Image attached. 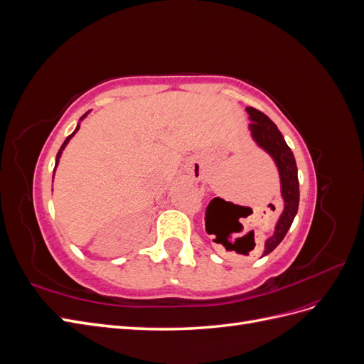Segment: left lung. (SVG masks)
Masks as SVG:
<instances>
[{
    "instance_id": "8db88e82",
    "label": "left lung",
    "mask_w": 364,
    "mask_h": 364,
    "mask_svg": "<svg viewBox=\"0 0 364 364\" xmlns=\"http://www.w3.org/2000/svg\"><path fill=\"white\" fill-rule=\"evenodd\" d=\"M246 112L252 121L249 130L253 141L257 142L258 147L269 153L277 164L281 179V196L284 200V211L279 215L277 226H274V232L264 245V257L269 255L281 243L293 223L297 208H299V181H297V167L293 151L287 146L277 124L267 115L253 107H246Z\"/></svg>"
}]
</instances>
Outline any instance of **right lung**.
<instances>
[{
    "label": "right lung",
    "mask_w": 364,
    "mask_h": 364,
    "mask_svg": "<svg viewBox=\"0 0 364 364\" xmlns=\"http://www.w3.org/2000/svg\"><path fill=\"white\" fill-rule=\"evenodd\" d=\"M87 114H90V111H87V112H86L85 115H82L80 121H82V119H83V118H85V117H86ZM79 129H80V123H79V124H77V127H75V130L73 132V134H71V135H70V136H68L67 139H65V141H63V144H62V147H60V149H59V151H58V156H56V165H54V170H56V167H58V165H59V159H60V156H62V151H63V149H65V147H67V144H68V142H70V139H71V138H73V136L75 135V132H77V130H79Z\"/></svg>",
    "instance_id": "1"
}]
</instances>
